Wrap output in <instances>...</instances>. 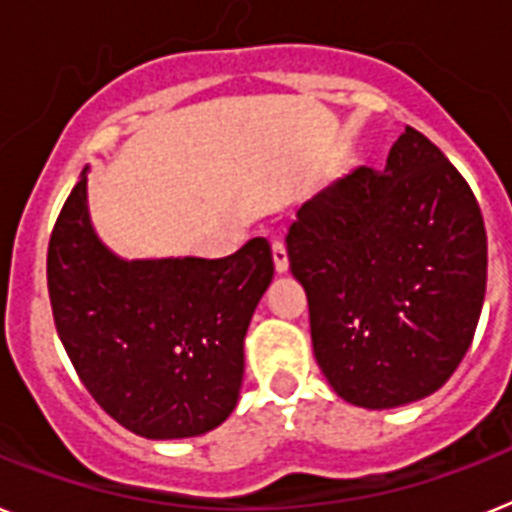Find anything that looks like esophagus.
Wrapping results in <instances>:
<instances>
[{
  "label": "esophagus",
  "instance_id": "esophagus-1",
  "mask_svg": "<svg viewBox=\"0 0 512 512\" xmlns=\"http://www.w3.org/2000/svg\"><path fill=\"white\" fill-rule=\"evenodd\" d=\"M273 265H276L278 273L289 270V255H286V244L281 239H273Z\"/></svg>",
  "mask_w": 512,
  "mask_h": 512
}]
</instances>
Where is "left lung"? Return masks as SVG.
<instances>
[{
    "label": "left lung",
    "instance_id": "obj_1",
    "mask_svg": "<svg viewBox=\"0 0 512 512\" xmlns=\"http://www.w3.org/2000/svg\"><path fill=\"white\" fill-rule=\"evenodd\" d=\"M322 375L343 401L393 409L440 390L474 341L487 231L468 182L406 127L385 171L356 166L286 234Z\"/></svg>",
    "mask_w": 512,
    "mask_h": 512
}]
</instances>
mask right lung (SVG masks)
<instances>
[{"label": "right lung", "instance_id": "right-lung-1", "mask_svg": "<svg viewBox=\"0 0 512 512\" xmlns=\"http://www.w3.org/2000/svg\"><path fill=\"white\" fill-rule=\"evenodd\" d=\"M270 278L263 236L218 260L124 263L93 234L85 176L46 257L54 325L77 377L111 419L148 440L226 422L242 388L244 333Z\"/></svg>", "mask_w": 512, "mask_h": 512}]
</instances>
